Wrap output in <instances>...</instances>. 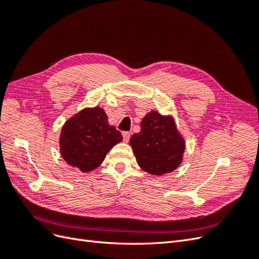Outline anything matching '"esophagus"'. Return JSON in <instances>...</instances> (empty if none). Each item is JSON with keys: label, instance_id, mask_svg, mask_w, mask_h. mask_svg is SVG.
Listing matches in <instances>:
<instances>
[{"label": "esophagus", "instance_id": "esophagus-1", "mask_svg": "<svg viewBox=\"0 0 259 259\" xmlns=\"http://www.w3.org/2000/svg\"><path fill=\"white\" fill-rule=\"evenodd\" d=\"M122 135H123V140L125 143H127L128 140H130V137H131V134L128 132H123L122 133Z\"/></svg>", "mask_w": 259, "mask_h": 259}]
</instances>
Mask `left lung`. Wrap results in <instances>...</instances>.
<instances>
[{
	"instance_id": "8db88e82",
	"label": "left lung",
	"mask_w": 259,
	"mask_h": 259,
	"mask_svg": "<svg viewBox=\"0 0 259 259\" xmlns=\"http://www.w3.org/2000/svg\"><path fill=\"white\" fill-rule=\"evenodd\" d=\"M130 144L140 168L155 176L176 169L183 161L186 147L173 116L154 110L144 116L140 132L131 137Z\"/></svg>"
}]
</instances>
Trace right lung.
<instances>
[{"instance_id":"obj_1","label":"right lung","mask_w":259,"mask_h":259,"mask_svg":"<svg viewBox=\"0 0 259 259\" xmlns=\"http://www.w3.org/2000/svg\"><path fill=\"white\" fill-rule=\"evenodd\" d=\"M122 139L115 126L109 125L103 108H85L62 126L60 153L69 165L89 173L103 163L107 153Z\"/></svg>"}]
</instances>
